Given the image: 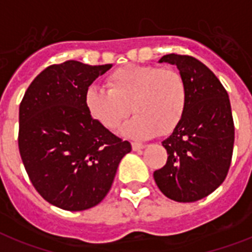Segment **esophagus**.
<instances>
[{
    "mask_svg": "<svg viewBox=\"0 0 252 252\" xmlns=\"http://www.w3.org/2000/svg\"><path fill=\"white\" fill-rule=\"evenodd\" d=\"M146 147V145H142V143H132V150L133 151H139V150H143Z\"/></svg>",
    "mask_w": 252,
    "mask_h": 252,
    "instance_id": "1",
    "label": "esophagus"
}]
</instances>
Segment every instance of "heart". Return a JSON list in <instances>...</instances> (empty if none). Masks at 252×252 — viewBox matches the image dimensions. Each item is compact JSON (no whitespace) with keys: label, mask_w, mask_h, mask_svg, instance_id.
<instances>
[{"label":"heart","mask_w":252,"mask_h":252,"mask_svg":"<svg viewBox=\"0 0 252 252\" xmlns=\"http://www.w3.org/2000/svg\"><path fill=\"white\" fill-rule=\"evenodd\" d=\"M106 84L107 88L91 86L84 105L107 129H116L130 110L134 115L122 132L134 138L169 134L183 119L188 90L185 78L174 69L129 64L114 70Z\"/></svg>","instance_id":"1"}]
</instances>
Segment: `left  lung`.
<instances>
[{
  "label": "left lung",
  "mask_w": 252,
  "mask_h": 252,
  "mask_svg": "<svg viewBox=\"0 0 252 252\" xmlns=\"http://www.w3.org/2000/svg\"><path fill=\"white\" fill-rule=\"evenodd\" d=\"M158 63L178 67L188 90L183 119L162 146L168 161L154 172L156 185L170 200L193 202L214 192L227 177L234 143L229 97L220 80L201 61L165 55Z\"/></svg>",
  "instance_id": "obj_1"
}]
</instances>
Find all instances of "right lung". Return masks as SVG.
Instances as JSON below:
<instances>
[{
    "instance_id": "obj_1",
    "label": "right lung",
    "mask_w": 252,
    "mask_h": 252,
    "mask_svg": "<svg viewBox=\"0 0 252 252\" xmlns=\"http://www.w3.org/2000/svg\"><path fill=\"white\" fill-rule=\"evenodd\" d=\"M111 66L75 60L51 65L32 82L19 107V151L25 170L42 197L64 210L100 204L120 160L132 150L84 105L88 87Z\"/></svg>"
}]
</instances>
